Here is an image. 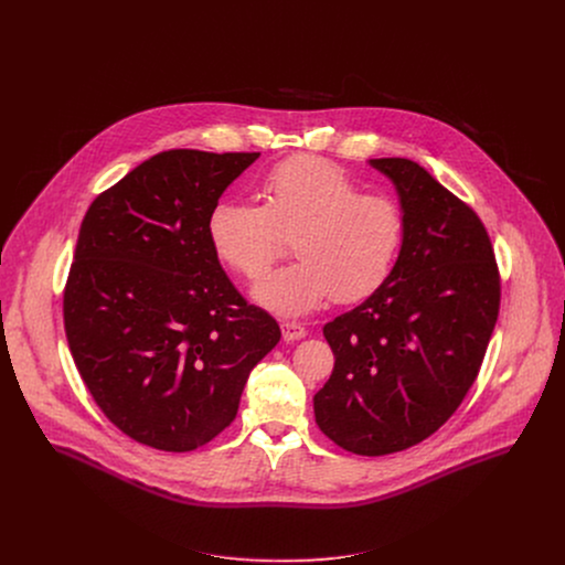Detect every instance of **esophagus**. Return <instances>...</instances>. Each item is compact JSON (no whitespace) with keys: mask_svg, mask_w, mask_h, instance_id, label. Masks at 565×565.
I'll list each match as a JSON object with an SVG mask.
<instances>
[{"mask_svg":"<svg viewBox=\"0 0 565 565\" xmlns=\"http://www.w3.org/2000/svg\"><path fill=\"white\" fill-rule=\"evenodd\" d=\"M280 328H282V339L285 341H298V339L307 337V328L302 323L282 322Z\"/></svg>","mask_w":565,"mask_h":565,"instance_id":"esophagus-1","label":"esophagus"}]
</instances>
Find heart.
I'll return each instance as SVG.
<instances>
[{
	"instance_id": "heart-1",
	"label": "heart",
	"mask_w": 565,
	"mask_h": 565,
	"mask_svg": "<svg viewBox=\"0 0 565 565\" xmlns=\"http://www.w3.org/2000/svg\"><path fill=\"white\" fill-rule=\"evenodd\" d=\"M263 204L222 200L209 215L215 254L245 278H258L280 258L287 239L296 263L267 274L254 300L285 318L307 316L328 298L352 305L376 294L403 249V206L361 184L320 157L274 164L263 182Z\"/></svg>"
}]
</instances>
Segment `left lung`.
Instances as JSON below:
<instances>
[{"label": "left lung", "mask_w": 565, "mask_h": 565, "mask_svg": "<svg viewBox=\"0 0 565 565\" xmlns=\"http://www.w3.org/2000/svg\"><path fill=\"white\" fill-rule=\"evenodd\" d=\"M398 189L403 249L390 280L323 326L334 354L316 422L348 452L406 450L463 403L500 309V274L479 215L424 167L372 159Z\"/></svg>", "instance_id": "obj_1"}]
</instances>
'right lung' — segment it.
<instances>
[{
	"mask_svg": "<svg viewBox=\"0 0 565 565\" xmlns=\"http://www.w3.org/2000/svg\"><path fill=\"white\" fill-rule=\"evenodd\" d=\"M258 152H161L99 193L63 296L72 356L130 439L189 452L237 417L252 367L280 341L209 239V215Z\"/></svg>",
	"mask_w": 565,
	"mask_h": 565,
	"instance_id": "1",
	"label": "right lung"
}]
</instances>
